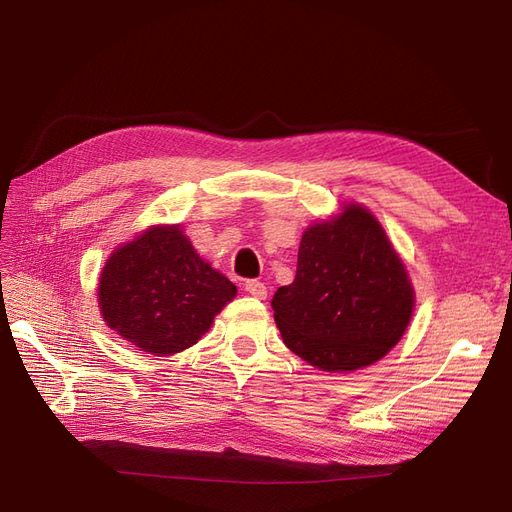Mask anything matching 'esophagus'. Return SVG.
Instances as JSON below:
<instances>
[{
  "label": "esophagus",
  "mask_w": 512,
  "mask_h": 512,
  "mask_svg": "<svg viewBox=\"0 0 512 512\" xmlns=\"http://www.w3.org/2000/svg\"><path fill=\"white\" fill-rule=\"evenodd\" d=\"M245 290H247V294H252V297H256V299H265L267 297V286L262 284V282H258V280H247L245 282Z\"/></svg>",
  "instance_id": "obj_1"
}]
</instances>
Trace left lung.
Listing matches in <instances>:
<instances>
[{
  "mask_svg": "<svg viewBox=\"0 0 512 512\" xmlns=\"http://www.w3.org/2000/svg\"><path fill=\"white\" fill-rule=\"evenodd\" d=\"M271 305L294 354L324 371H354L399 342L414 292L378 220L348 205L303 232L294 282L277 288Z\"/></svg>",
  "mask_w": 512,
  "mask_h": 512,
  "instance_id": "1",
  "label": "left lung"
}]
</instances>
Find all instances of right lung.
I'll list each match as a JSON object with an SVG mask.
<instances>
[{"label": "right lung", "mask_w": 512, "mask_h": 512, "mask_svg": "<svg viewBox=\"0 0 512 512\" xmlns=\"http://www.w3.org/2000/svg\"><path fill=\"white\" fill-rule=\"evenodd\" d=\"M235 294L237 286L211 269L177 226H158L106 260L98 301L108 327L166 356L196 344Z\"/></svg>", "instance_id": "obj_1"}]
</instances>
